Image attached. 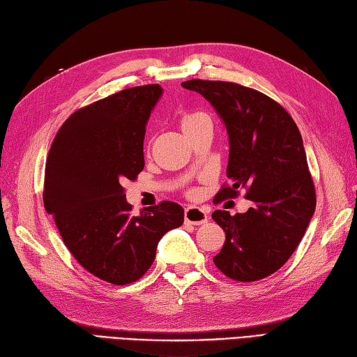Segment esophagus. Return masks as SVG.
<instances>
[{"instance_id":"esophagus-1","label":"esophagus","mask_w":357,"mask_h":357,"mask_svg":"<svg viewBox=\"0 0 357 357\" xmlns=\"http://www.w3.org/2000/svg\"><path fill=\"white\" fill-rule=\"evenodd\" d=\"M208 209L206 208H200V206H186L185 208V222L191 223V225H202L206 223L209 215H208Z\"/></svg>"}]
</instances>
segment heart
Returning a JSON list of instances; mask_svg holds the SVG:
<instances>
[{"label":"heart","instance_id":"obj_1","mask_svg":"<svg viewBox=\"0 0 357 357\" xmlns=\"http://www.w3.org/2000/svg\"><path fill=\"white\" fill-rule=\"evenodd\" d=\"M202 120H208V117H206L205 114H202V112H189V114H185L183 117H181L180 125H181V129L186 130V129H189L191 126L197 125V123L202 121Z\"/></svg>","mask_w":357,"mask_h":357}]
</instances>
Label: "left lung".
Wrapping results in <instances>:
<instances>
[{
  "mask_svg": "<svg viewBox=\"0 0 357 357\" xmlns=\"http://www.w3.org/2000/svg\"><path fill=\"white\" fill-rule=\"evenodd\" d=\"M181 86L205 97L228 130L229 185L217 192V203L236 199L240 189L252 202L245 214L213 213L225 231L214 264L232 280L265 279L287 264L316 209L299 128L278 101L251 87L211 79H188Z\"/></svg>",
  "mask_w": 357,
  "mask_h": 357,
  "instance_id": "left-lung-1",
  "label": "left lung"
}]
</instances>
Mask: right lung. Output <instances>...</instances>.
I'll return each mask as SVG.
<instances>
[{"label": "right lung", "mask_w": 357, "mask_h": 357, "mask_svg": "<svg viewBox=\"0 0 357 357\" xmlns=\"http://www.w3.org/2000/svg\"><path fill=\"white\" fill-rule=\"evenodd\" d=\"M158 84L129 87L79 107L49 149L43 202L64 245L96 278L128 285L143 278L158 240L183 223L174 202L132 214L123 183L144 168L143 140Z\"/></svg>", "instance_id": "obj_1"}]
</instances>
